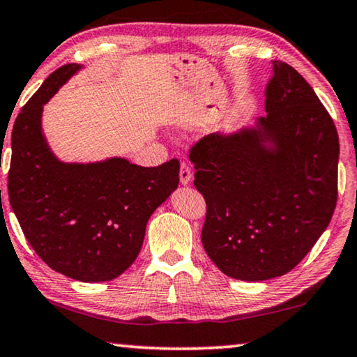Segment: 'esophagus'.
Here are the masks:
<instances>
[{"label": "esophagus", "instance_id": "34e87169", "mask_svg": "<svg viewBox=\"0 0 357 357\" xmlns=\"http://www.w3.org/2000/svg\"><path fill=\"white\" fill-rule=\"evenodd\" d=\"M193 178V172H191V167L187 162L180 164V183L182 185H188Z\"/></svg>", "mask_w": 357, "mask_h": 357}]
</instances>
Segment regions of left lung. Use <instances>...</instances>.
I'll use <instances>...</instances> for the list:
<instances>
[{
	"label": "left lung",
	"instance_id": "8db88e82",
	"mask_svg": "<svg viewBox=\"0 0 357 357\" xmlns=\"http://www.w3.org/2000/svg\"><path fill=\"white\" fill-rule=\"evenodd\" d=\"M266 117L211 133L190 149L206 199L204 251L225 275L261 282L285 275L316 245L338 196L337 127L312 86L273 61Z\"/></svg>",
	"mask_w": 357,
	"mask_h": 357
}]
</instances>
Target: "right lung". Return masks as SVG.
<instances>
[{
	"mask_svg": "<svg viewBox=\"0 0 357 357\" xmlns=\"http://www.w3.org/2000/svg\"><path fill=\"white\" fill-rule=\"evenodd\" d=\"M79 64L54 70L15 119L9 203L35 252L80 282H107L133 264L151 214L178 185L177 159L142 167L123 158L67 164L41 132L43 105Z\"/></svg>",
	"mask_w": 357,
	"mask_h": 357,
	"instance_id": "1",
	"label": "right lung"
}]
</instances>
